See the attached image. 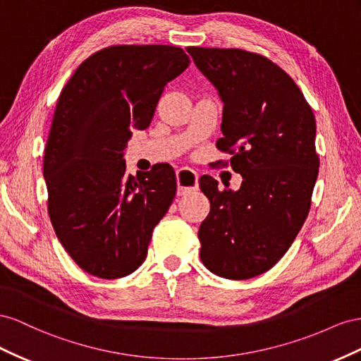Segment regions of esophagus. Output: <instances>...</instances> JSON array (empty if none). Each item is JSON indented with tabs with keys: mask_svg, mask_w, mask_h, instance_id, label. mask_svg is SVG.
Wrapping results in <instances>:
<instances>
[{
	"mask_svg": "<svg viewBox=\"0 0 361 361\" xmlns=\"http://www.w3.org/2000/svg\"><path fill=\"white\" fill-rule=\"evenodd\" d=\"M198 178L200 175L188 168L177 169V184H178V195H186L198 189Z\"/></svg>",
	"mask_w": 361,
	"mask_h": 361,
	"instance_id": "esophagus-1",
	"label": "esophagus"
}]
</instances>
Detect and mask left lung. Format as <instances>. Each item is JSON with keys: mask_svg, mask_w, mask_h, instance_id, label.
Returning a JSON list of instances; mask_svg holds the SVG:
<instances>
[{"mask_svg": "<svg viewBox=\"0 0 361 361\" xmlns=\"http://www.w3.org/2000/svg\"><path fill=\"white\" fill-rule=\"evenodd\" d=\"M186 49L224 101L216 148L231 159L214 164L243 178L238 192L218 189L210 175L200 178L210 201L200 257L216 275L248 280L281 259L310 212L316 119L293 78L267 57L239 48Z\"/></svg>", "mask_w": 361, "mask_h": 361, "instance_id": "1", "label": "left lung"}]
</instances>
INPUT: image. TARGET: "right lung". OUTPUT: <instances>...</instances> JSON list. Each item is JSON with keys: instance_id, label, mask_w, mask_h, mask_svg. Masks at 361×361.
Returning <instances> with one entry per match:
<instances>
[{"instance_id": "1", "label": "right lung", "mask_w": 361, "mask_h": 361, "mask_svg": "<svg viewBox=\"0 0 361 361\" xmlns=\"http://www.w3.org/2000/svg\"><path fill=\"white\" fill-rule=\"evenodd\" d=\"M190 63L172 45H111L81 63L61 89L44 154L48 214L85 272L115 280L145 262L152 231L177 192L171 164L136 177L123 154L145 130L164 86Z\"/></svg>"}]
</instances>
